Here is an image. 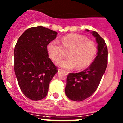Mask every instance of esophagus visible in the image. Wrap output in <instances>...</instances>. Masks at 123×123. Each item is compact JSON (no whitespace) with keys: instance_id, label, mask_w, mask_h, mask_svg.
<instances>
[{"instance_id":"obj_1","label":"esophagus","mask_w":123,"mask_h":123,"mask_svg":"<svg viewBox=\"0 0 123 123\" xmlns=\"http://www.w3.org/2000/svg\"><path fill=\"white\" fill-rule=\"evenodd\" d=\"M61 70H62V69H59V71H61Z\"/></svg>"}]
</instances>
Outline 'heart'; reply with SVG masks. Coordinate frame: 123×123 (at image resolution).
I'll use <instances>...</instances> for the list:
<instances>
[{"label":"heart","instance_id":"1","mask_svg":"<svg viewBox=\"0 0 123 123\" xmlns=\"http://www.w3.org/2000/svg\"><path fill=\"white\" fill-rule=\"evenodd\" d=\"M47 50L55 62L62 59L68 53V58L57 63L60 67L71 69L77 67V69L88 67L97 54V46L95 42L85 36L77 34H69L63 37L61 44L56 41H52L47 46Z\"/></svg>","mask_w":123,"mask_h":123}]
</instances>
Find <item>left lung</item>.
<instances>
[{"mask_svg":"<svg viewBox=\"0 0 123 123\" xmlns=\"http://www.w3.org/2000/svg\"><path fill=\"white\" fill-rule=\"evenodd\" d=\"M86 31L89 32V30ZM90 33L98 43L97 56L87 68L77 73H69L67 78L65 94L74 101H82L95 93L107 67L108 49L105 40L97 32Z\"/></svg>","mask_w":123,"mask_h":123,"instance_id":"left-lung-1","label":"left lung"}]
</instances>
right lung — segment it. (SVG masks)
Here are the masks:
<instances>
[{
    "label": "right lung",
    "instance_id": "add662e5",
    "mask_svg": "<svg viewBox=\"0 0 123 123\" xmlns=\"http://www.w3.org/2000/svg\"><path fill=\"white\" fill-rule=\"evenodd\" d=\"M57 32L42 26L26 30L14 49V70L24 95L33 100L46 96L50 81L58 68L49 58L47 46Z\"/></svg>",
    "mask_w": 123,
    "mask_h": 123
}]
</instances>
